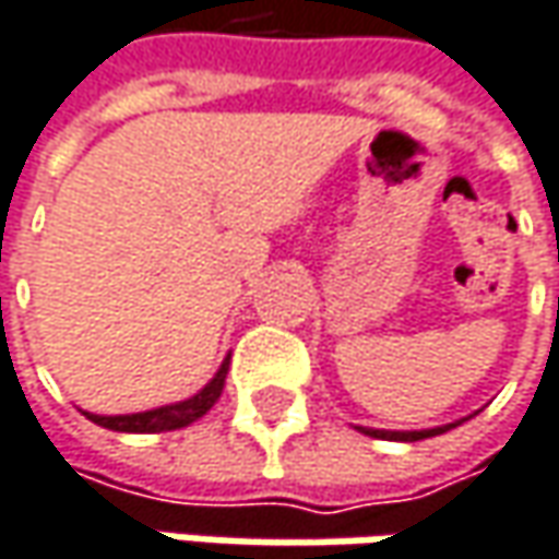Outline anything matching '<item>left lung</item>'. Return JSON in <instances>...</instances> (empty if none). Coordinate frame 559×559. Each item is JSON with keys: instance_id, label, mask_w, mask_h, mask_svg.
I'll return each instance as SVG.
<instances>
[{"instance_id": "8db88e82", "label": "left lung", "mask_w": 559, "mask_h": 559, "mask_svg": "<svg viewBox=\"0 0 559 559\" xmlns=\"http://www.w3.org/2000/svg\"><path fill=\"white\" fill-rule=\"evenodd\" d=\"M464 419L445 423V426H432V429H369V426H356V429H359V432H366V436H372V439H384V442H419V439H429V436H439V432L455 429V426L464 423Z\"/></svg>"}]
</instances>
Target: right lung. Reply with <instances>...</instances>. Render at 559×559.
<instances>
[{
    "label": "right lung",
    "instance_id": "obj_1",
    "mask_svg": "<svg viewBox=\"0 0 559 559\" xmlns=\"http://www.w3.org/2000/svg\"><path fill=\"white\" fill-rule=\"evenodd\" d=\"M228 359H231V353L222 359L219 372L206 381L193 397H187V401H175V404H165V407H155V411H142V414H117V417L88 414V411H82V414L92 423L104 426V429H114V432H171V429H183V426L197 423L219 401L222 388H225V376H228Z\"/></svg>",
    "mask_w": 559,
    "mask_h": 559
}]
</instances>
